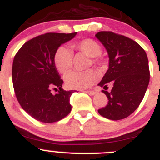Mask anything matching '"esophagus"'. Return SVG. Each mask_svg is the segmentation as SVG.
Segmentation results:
<instances>
[{"mask_svg":"<svg viewBox=\"0 0 160 160\" xmlns=\"http://www.w3.org/2000/svg\"><path fill=\"white\" fill-rule=\"evenodd\" d=\"M84 92L88 93V95H90V96H93V95L96 94V92L95 91H92V90H88V91H83Z\"/></svg>","mask_w":160,"mask_h":160,"instance_id":"1","label":"esophagus"}]
</instances>
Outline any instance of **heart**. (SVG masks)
<instances>
[{
	"label": "heart",
	"instance_id": "1",
	"mask_svg": "<svg viewBox=\"0 0 160 160\" xmlns=\"http://www.w3.org/2000/svg\"><path fill=\"white\" fill-rule=\"evenodd\" d=\"M73 50L92 57L90 64L96 67L103 65V59L100 53L102 46L96 41L92 38H85L73 42L71 44ZM54 64L57 71L64 74L71 69L72 66V53L65 47H59L54 54ZM97 80V75L92 70L84 72L72 71L64 77V81L68 88L72 89H85L94 84Z\"/></svg>",
	"mask_w": 160,
	"mask_h": 160
}]
</instances>
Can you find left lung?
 Masks as SVG:
<instances>
[{
	"instance_id": "left-lung-1",
	"label": "left lung",
	"mask_w": 160,
	"mask_h": 160,
	"mask_svg": "<svg viewBox=\"0 0 160 160\" xmlns=\"http://www.w3.org/2000/svg\"><path fill=\"white\" fill-rule=\"evenodd\" d=\"M96 37L107 49L109 68L99 83L108 97V104L99 109L103 117L112 120L127 118L137 109L150 80L147 54L137 42L111 31H101ZM112 84L111 92L106 90Z\"/></svg>"
}]
</instances>
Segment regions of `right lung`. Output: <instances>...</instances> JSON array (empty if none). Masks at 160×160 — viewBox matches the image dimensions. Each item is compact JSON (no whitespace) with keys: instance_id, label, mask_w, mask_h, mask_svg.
I'll list each match as a JSON object with an SVG mask.
<instances>
[{"instance_id":"add662e5","label":"right lung","mask_w":160,"mask_h":160,"mask_svg":"<svg viewBox=\"0 0 160 160\" xmlns=\"http://www.w3.org/2000/svg\"><path fill=\"white\" fill-rule=\"evenodd\" d=\"M77 32H48L24 43L14 57L12 84L20 105L42 123L62 119L72 110L70 96L74 91L62 89L64 83L54 64V54ZM56 90V94L51 93Z\"/></svg>"}]
</instances>
